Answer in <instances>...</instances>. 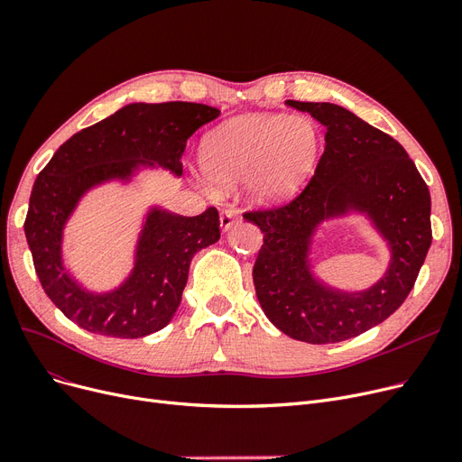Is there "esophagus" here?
I'll list each match as a JSON object with an SVG mask.
<instances>
[{
  "label": "esophagus",
  "mask_w": 462,
  "mask_h": 462,
  "mask_svg": "<svg viewBox=\"0 0 462 462\" xmlns=\"http://www.w3.org/2000/svg\"><path fill=\"white\" fill-rule=\"evenodd\" d=\"M237 223V211L236 209H223L220 211V226L225 232H228Z\"/></svg>",
  "instance_id": "esophagus-1"
}]
</instances>
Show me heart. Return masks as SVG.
I'll return each mask as SVG.
<instances>
[{"instance_id":"1","label":"heart","mask_w":462,"mask_h":462,"mask_svg":"<svg viewBox=\"0 0 462 462\" xmlns=\"http://www.w3.org/2000/svg\"><path fill=\"white\" fill-rule=\"evenodd\" d=\"M320 149L311 118L296 115H245L228 120L202 139L199 166L218 189L251 177L258 204H277L304 181Z\"/></svg>"}]
</instances>
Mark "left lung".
<instances>
[{"label":"left lung","instance_id":"1","mask_svg":"<svg viewBox=\"0 0 462 462\" xmlns=\"http://www.w3.org/2000/svg\"><path fill=\"white\" fill-rule=\"evenodd\" d=\"M287 106L327 128V147L291 204L244 215L264 234L254 291L283 334L317 346L344 342L383 323L413 289L432 242L430 192L404 147L346 107L294 99ZM349 212L365 214L390 249L386 273L363 291L325 284L309 258L318 226Z\"/></svg>","mask_w":462,"mask_h":462}]
</instances>
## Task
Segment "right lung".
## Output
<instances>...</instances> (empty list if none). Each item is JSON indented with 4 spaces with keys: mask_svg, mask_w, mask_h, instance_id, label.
I'll return each instance as SVG.
<instances>
[{
    "mask_svg": "<svg viewBox=\"0 0 462 462\" xmlns=\"http://www.w3.org/2000/svg\"><path fill=\"white\" fill-rule=\"evenodd\" d=\"M218 109L204 104H128L77 132L37 175L24 223L39 281L77 327L109 337H143L162 330L181 304L192 256L220 237L215 208L183 217L149 208L134 251V268L113 291L83 287L64 264V230L79 202L111 181L130 183L142 170L181 177L189 137Z\"/></svg>",
    "mask_w": 462,
    "mask_h": 462,
    "instance_id": "1",
    "label": "right lung"
}]
</instances>
